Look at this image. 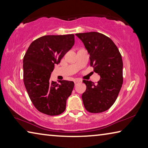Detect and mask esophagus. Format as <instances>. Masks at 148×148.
I'll return each mask as SVG.
<instances>
[{
  "label": "esophagus",
  "mask_w": 148,
  "mask_h": 148,
  "mask_svg": "<svg viewBox=\"0 0 148 148\" xmlns=\"http://www.w3.org/2000/svg\"><path fill=\"white\" fill-rule=\"evenodd\" d=\"M80 82H81V81H80V80H79V79H75V80H74V84H75V86H77V85Z\"/></svg>",
  "instance_id": "esophagus-1"
}]
</instances>
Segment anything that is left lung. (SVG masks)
<instances>
[{
    "mask_svg": "<svg viewBox=\"0 0 148 148\" xmlns=\"http://www.w3.org/2000/svg\"><path fill=\"white\" fill-rule=\"evenodd\" d=\"M76 35L88 51L90 65L101 76L97 84L83 81L86 85L82 96L85 108L91 113L106 111L116 101L123 82L121 55L114 42L103 34L89 32Z\"/></svg>",
    "mask_w": 148,
    "mask_h": 148,
    "instance_id": "obj_1",
    "label": "left lung"
}]
</instances>
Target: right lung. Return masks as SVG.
Returning a JSON list of instances; mask_svg holds the SVG:
<instances>
[{
	"mask_svg": "<svg viewBox=\"0 0 148 148\" xmlns=\"http://www.w3.org/2000/svg\"><path fill=\"white\" fill-rule=\"evenodd\" d=\"M74 44V35H46L35 40L23 57V82L34 107L44 114L57 116L66 108L74 83L50 80L55 64Z\"/></svg>",
	"mask_w": 148,
	"mask_h": 148,
	"instance_id": "add662e5",
	"label": "right lung"
}]
</instances>
